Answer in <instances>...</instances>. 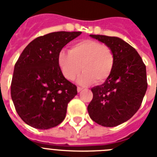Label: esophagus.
I'll list each match as a JSON object with an SVG mask.
<instances>
[{
  "label": "esophagus",
  "instance_id": "esophagus-1",
  "mask_svg": "<svg viewBox=\"0 0 157 157\" xmlns=\"http://www.w3.org/2000/svg\"><path fill=\"white\" fill-rule=\"evenodd\" d=\"M82 90H83V88H81V87H77V92H81Z\"/></svg>",
  "mask_w": 157,
  "mask_h": 157
}]
</instances>
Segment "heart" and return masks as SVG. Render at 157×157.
Listing matches in <instances>:
<instances>
[{
    "label": "heart",
    "mask_w": 157,
    "mask_h": 157,
    "mask_svg": "<svg viewBox=\"0 0 157 157\" xmlns=\"http://www.w3.org/2000/svg\"><path fill=\"white\" fill-rule=\"evenodd\" d=\"M115 55L107 45L94 40H82L71 45L70 50H61L58 55V65L63 76L73 81L81 71L77 82L87 86L97 81L102 84L112 74Z\"/></svg>",
    "instance_id": "obj_1"
}]
</instances>
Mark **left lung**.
<instances>
[{
	"label": "left lung",
	"mask_w": 157,
	"mask_h": 157,
	"mask_svg": "<svg viewBox=\"0 0 157 157\" xmlns=\"http://www.w3.org/2000/svg\"><path fill=\"white\" fill-rule=\"evenodd\" d=\"M90 36L112 49L115 64L107 81L91 89L89 115L100 125L117 126L130 119L141 106L147 88L146 66L136 50L121 38Z\"/></svg>",
	"instance_id": "8db88e82"
}]
</instances>
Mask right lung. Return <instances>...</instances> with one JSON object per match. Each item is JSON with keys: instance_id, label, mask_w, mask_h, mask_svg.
<instances>
[{"instance_id": "right-lung-1", "label": "right lung", "mask_w": 157, "mask_h": 157, "mask_svg": "<svg viewBox=\"0 0 157 157\" xmlns=\"http://www.w3.org/2000/svg\"><path fill=\"white\" fill-rule=\"evenodd\" d=\"M81 32H55L31 41L16 62L11 98L26 124L36 129L57 126L66 117L67 104L77 94L76 86L63 76L58 55Z\"/></svg>"}]
</instances>
